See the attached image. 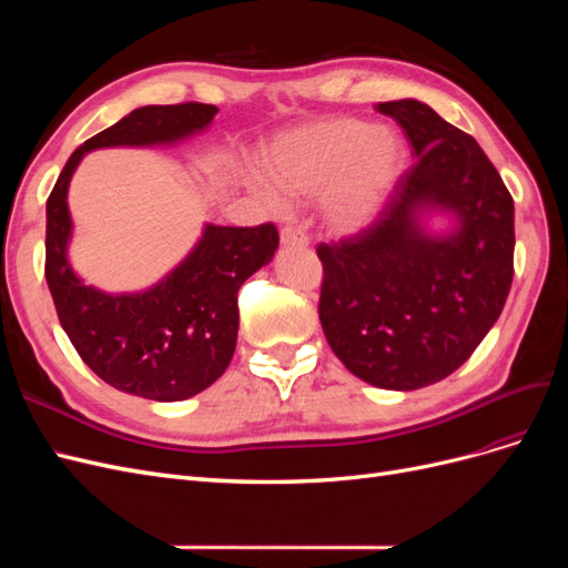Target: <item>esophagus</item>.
<instances>
[{
    "label": "esophagus",
    "mask_w": 568,
    "mask_h": 568,
    "mask_svg": "<svg viewBox=\"0 0 568 568\" xmlns=\"http://www.w3.org/2000/svg\"><path fill=\"white\" fill-rule=\"evenodd\" d=\"M280 239H282L284 246H307V232H305V227L294 225V222L282 227Z\"/></svg>",
    "instance_id": "obj_1"
}]
</instances>
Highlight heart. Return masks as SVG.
Returning <instances> with one entry per match:
<instances>
[{"instance_id": "b5f03b06", "label": "heart", "mask_w": 568, "mask_h": 568, "mask_svg": "<svg viewBox=\"0 0 568 568\" xmlns=\"http://www.w3.org/2000/svg\"><path fill=\"white\" fill-rule=\"evenodd\" d=\"M267 168L288 194L326 192V220L341 232H353L382 211L398 184L405 144L367 120L329 118L280 136Z\"/></svg>"}]
</instances>
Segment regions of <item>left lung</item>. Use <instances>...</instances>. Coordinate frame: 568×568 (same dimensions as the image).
Listing matches in <instances>:
<instances>
[{
    "label": "left lung",
    "instance_id": "left-lung-1",
    "mask_svg": "<svg viewBox=\"0 0 568 568\" xmlns=\"http://www.w3.org/2000/svg\"><path fill=\"white\" fill-rule=\"evenodd\" d=\"M417 163L374 222L317 244L320 322L336 357L359 379L415 390L467 363L500 317L514 277V201L471 134L417 99L386 101ZM456 215L428 235L424 210Z\"/></svg>",
    "mask_w": 568,
    "mask_h": 568
}]
</instances>
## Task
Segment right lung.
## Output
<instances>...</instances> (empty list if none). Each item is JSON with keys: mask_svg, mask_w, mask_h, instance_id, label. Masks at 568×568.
<instances>
[{"mask_svg": "<svg viewBox=\"0 0 568 568\" xmlns=\"http://www.w3.org/2000/svg\"><path fill=\"white\" fill-rule=\"evenodd\" d=\"M215 113L199 101L134 109L73 151L47 199L44 277L63 332L99 379L159 403L192 398L225 374L236 348L239 288L272 261L280 232L272 222L205 225L194 251L163 282L111 296L82 284L68 263V182L92 149L178 142L209 128Z\"/></svg>", "mask_w": 568, "mask_h": 568, "instance_id": "1", "label": "right lung"}]
</instances>
